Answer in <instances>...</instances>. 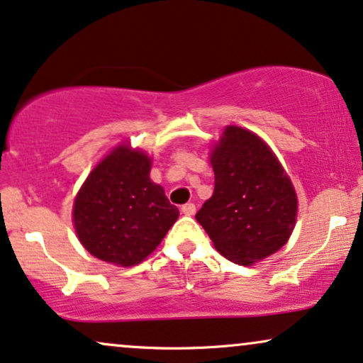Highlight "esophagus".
<instances>
[{"label": "esophagus", "instance_id": "obj_1", "mask_svg": "<svg viewBox=\"0 0 363 363\" xmlns=\"http://www.w3.org/2000/svg\"><path fill=\"white\" fill-rule=\"evenodd\" d=\"M181 213L186 214V216H192L196 214V204L194 203H186L181 206Z\"/></svg>", "mask_w": 363, "mask_h": 363}]
</instances>
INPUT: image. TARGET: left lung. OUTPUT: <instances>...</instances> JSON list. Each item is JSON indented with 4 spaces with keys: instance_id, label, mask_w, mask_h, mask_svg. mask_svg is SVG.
<instances>
[{
    "instance_id": "8db88e82",
    "label": "left lung",
    "mask_w": 363,
    "mask_h": 363,
    "mask_svg": "<svg viewBox=\"0 0 363 363\" xmlns=\"http://www.w3.org/2000/svg\"><path fill=\"white\" fill-rule=\"evenodd\" d=\"M211 164L214 192L196 219L216 250L236 264L277 253L295 228L298 201L274 154L253 132L231 125Z\"/></svg>"
}]
</instances>
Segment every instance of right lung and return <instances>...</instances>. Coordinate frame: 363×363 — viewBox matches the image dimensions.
<instances>
[{"label": "right lung", "instance_id": "obj_1", "mask_svg": "<svg viewBox=\"0 0 363 363\" xmlns=\"http://www.w3.org/2000/svg\"><path fill=\"white\" fill-rule=\"evenodd\" d=\"M150 159L121 145L99 164L73 204L79 240L107 263L134 266L152 253L179 211L150 181Z\"/></svg>", "mask_w": 363, "mask_h": 363}]
</instances>
